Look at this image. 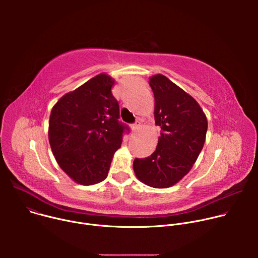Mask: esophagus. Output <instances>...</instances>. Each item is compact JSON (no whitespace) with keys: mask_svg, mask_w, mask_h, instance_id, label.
I'll use <instances>...</instances> for the list:
<instances>
[{"mask_svg":"<svg viewBox=\"0 0 258 258\" xmlns=\"http://www.w3.org/2000/svg\"><path fill=\"white\" fill-rule=\"evenodd\" d=\"M140 125H141V121L140 120H136V122L133 123L131 127H132L133 131H136V130H138L140 127Z\"/></svg>","mask_w":258,"mask_h":258,"instance_id":"34e87169","label":"esophagus"}]
</instances>
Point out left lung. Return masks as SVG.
Listing matches in <instances>:
<instances>
[{
	"instance_id": "left-lung-1",
	"label": "left lung",
	"mask_w": 258,
	"mask_h": 258,
	"mask_svg": "<svg viewBox=\"0 0 258 258\" xmlns=\"http://www.w3.org/2000/svg\"><path fill=\"white\" fill-rule=\"evenodd\" d=\"M155 99V124L160 126L156 150L134 160V171L145 185L168 188L185 176L205 142L207 119L194 98L166 77L149 80Z\"/></svg>"
}]
</instances>
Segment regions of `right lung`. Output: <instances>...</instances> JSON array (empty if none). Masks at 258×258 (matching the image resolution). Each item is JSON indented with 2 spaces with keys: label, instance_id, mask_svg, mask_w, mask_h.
<instances>
[{
  "label": "right lung",
  "instance_id": "obj_1",
  "mask_svg": "<svg viewBox=\"0 0 258 258\" xmlns=\"http://www.w3.org/2000/svg\"><path fill=\"white\" fill-rule=\"evenodd\" d=\"M114 81L96 76L53 107L49 142L59 166L84 186L106 178L114 153L130 127L119 121V105L112 95Z\"/></svg>",
  "mask_w": 258,
  "mask_h": 258
}]
</instances>
